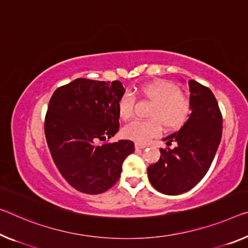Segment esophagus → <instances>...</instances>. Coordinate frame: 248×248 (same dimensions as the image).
Here are the masks:
<instances>
[{"label": "esophagus", "instance_id": "esophagus-1", "mask_svg": "<svg viewBox=\"0 0 248 248\" xmlns=\"http://www.w3.org/2000/svg\"><path fill=\"white\" fill-rule=\"evenodd\" d=\"M146 145L145 144H140V143H135V148L136 150H142V148H145Z\"/></svg>", "mask_w": 248, "mask_h": 248}]
</instances>
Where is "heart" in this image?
Here are the masks:
<instances>
[{
    "instance_id": "1",
    "label": "heart",
    "mask_w": 248,
    "mask_h": 248,
    "mask_svg": "<svg viewBox=\"0 0 248 248\" xmlns=\"http://www.w3.org/2000/svg\"><path fill=\"white\" fill-rule=\"evenodd\" d=\"M142 93L155 102L152 108L150 120H137L127 124L122 129L125 139L137 143H147L158 136L166 128L175 129L181 127L188 120L192 113V100L180 87L172 82L159 81L145 85ZM135 97L129 92H125L119 100L117 109L123 121H128L134 116Z\"/></svg>"
}]
</instances>
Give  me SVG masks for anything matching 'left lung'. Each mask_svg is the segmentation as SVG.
<instances>
[{
  "label": "left lung",
  "instance_id": "1",
  "mask_svg": "<svg viewBox=\"0 0 248 248\" xmlns=\"http://www.w3.org/2000/svg\"><path fill=\"white\" fill-rule=\"evenodd\" d=\"M192 113L185 124L163 139L158 162L148 166L147 176L155 189L178 195L199 184L211 167L222 139L223 117L214 94L199 82L188 81Z\"/></svg>",
  "mask_w": 248,
  "mask_h": 248
}]
</instances>
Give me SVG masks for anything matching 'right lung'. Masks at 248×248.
Masks as SVG:
<instances>
[{
	"label": "right lung",
	"mask_w": 248,
	"mask_h": 248,
	"mask_svg": "<svg viewBox=\"0 0 248 248\" xmlns=\"http://www.w3.org/2000/svg\"><path fill=\"white\" fill-rule=\"evenodd\" d=\"M120 81L76 78L56 89L48 103L44 131L56 167L75 189L101 194L121 177L124 159L134 152L128 140L108 143L119 132Z\"/></svg>",
	"instance_id": "right-lung-1"
}]
</instances>
